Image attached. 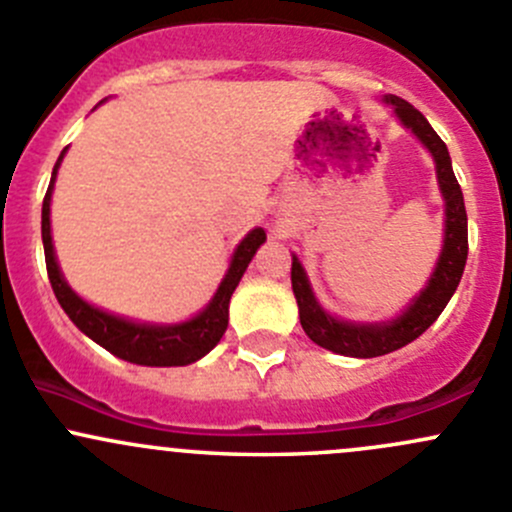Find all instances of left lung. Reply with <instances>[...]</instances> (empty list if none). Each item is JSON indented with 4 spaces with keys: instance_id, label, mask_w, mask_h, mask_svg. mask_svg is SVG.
I'll use <instances>...</instances> for the list:
<instances>
[{
    "instance_id": "8db88e82",
    "label": "left lung",
    "mask_w": 512,
    "mask_h": 512,
    "mask_svg": "<svg viewBox=\"0 0 512 512\" xmlns=\"http://www.w3.org/2000/svg\"><path fill=\"white\" fill-rule=\"evenodd\" d=\"M406 128L431 151L433 163H436L438 188H441L443 200H446V232H443V250L436 262L431 280L414 297V302L404 309L401 317L394 322L381 324H356L344 322V319L332 317L319 307L312 287H309L307 272L299 265L297 257L292 255V289L297 297L299 322L307 337L319 347L329 349L334 354L354 356V359H371V356H384L396 349L406 347L414 339L421 337L428 327L438 319V314L446 309L448 299L456 292L458 282L463 277V267L468 260V215L463 205L461 185L453 175L451 156H448L446 143L438 138L431 123L426 121L418 108L399 96L384 98Z\"/></svg>"
}]
</instances>
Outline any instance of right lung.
<instances>
[{"mask_svg": "<svg viewBox=\"0 0 512 512\" xmlns=\"http://www.w3.org/2000/svg\"><path fill=\"white\" fill-rule=\"evenodd\" d=\"M66 148L61 151L59 160L51 173L49 190L44 195V205H41V240H44V257H46V272H49L51 289H54L56 299H59L61 309L69 314L71 322L81 329L89 339L101 344L106 352L123 361L141 366H185L193 361L203 359L215 344L223 339L227 329V307H230V297L235 287L240 285L242 275H245L247 265L255 257L257 247L267 240L265 230L255 227L247 232L245 240L237 245L235 255H232L227 275L220 282L218 292L210 299L208 307L198 314V317L188 319L180 324H141L131 322V319L116 317L103 309L91 307L89 302L79 297L69 285H66L64 275L56 262L54 245H51V223H49V205H51V190H54L56 170H59L61 158H64Z\"/></svg>", "mask_w": 512, "mask_h": 512, "instance_id": "right-lung-1", "label": "right lung"}]
</instances>
